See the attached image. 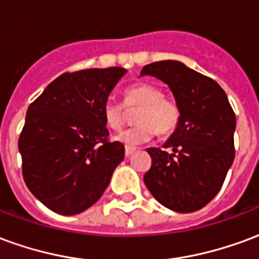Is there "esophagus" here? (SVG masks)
Here are the masks:
<instances>
[{
  "label": "esophagus",
  "instance_id": "1",
  "mask_svg": "<svg viewBox=\"0 0 259 259\" xmlns=\"http://www.w3.org/2000/svg\"><path fill=\"white\" fill-rule=\"evenodd\" d=\"M135 151H136V147H130V146L124 147V154H126V157H129L130 154H133Z\"/></svg>",
  "mask_w": 259,
  "mask_h": 259
}]
</instances>
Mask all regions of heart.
<instances>
[{
  "instance_id": "heart-1",
  "label": "heart",
  "mask_w": 259,
  "mask_h": 259,
  "mask_svg": "<svg viewBox=\"0 0 259 259\" xmlns=\"http://www.w3.org/2000/svg\"><path fill=\"white\" fill-rule=\"evenodd\" d=\"M140 108L136 115L137 123L126 129L116 137L130 146L146 143L158 133L168 136L178 127L180 120V107L178 102L163 96L162 89L151 83H137L124 90V105L107 100L102 105L104 122L109 129L120 130L127 116V109Z\"/></svg>"
}]
</instances>
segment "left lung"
Listing matches in <instances>:
<instances>
[{
	"label": "left lung",
	"instance_id": "obj_1",
	"mask_svg": "<svg viewBox=\"0 0 259 259\" xmlns=\"http://www.w3.org/2000/svg\"><path fill=\"white\" fill-rule=\"evenodd\" d=\"M169 85L180 107V120L162 148H147L152 159L144 183L154 198L176 212H194L221 190L234 159L236 115L215 80L179 61L146 65ZM169 148L170 153L166 152Z\"/></svg>",
	"mask_w": 259,
	"mask_h": 259
}]
</instances>
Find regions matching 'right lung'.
<instances>
[{
  "mask_svg": "<svg viewBox=\"0 0 259 259\" xmlns=\"http://www.w3.org/2000/svg\"><path fill=\"white\" fill-rule=\"evenodd\" d=\"M126 69L66 72L31 102L18 147L22 174L37 200L61 215L80 213L100 200L124 146L108 139L102 105Z\"/></svg>",
  "mask_w": 259,
  "mask_h": 259,
  "instance_id": "add662e5",
  "label": "right lung"
}]
</instances>
